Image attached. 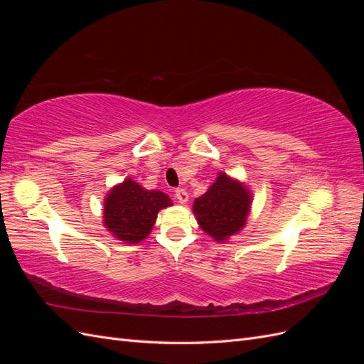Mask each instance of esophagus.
<instances>
[{
  "instance_id": "1",
  "label": "esophagus",
  "mask_w": 364,
  "mask_h": 364,
  "mask_svg": "<svg viewBox=\"0 0 364 364\" xmlns=\"http://www.w3.org/2000/svg\"><path fill=\"white\" fill-rule=\"evenodd\" d=\"M174 196H176V199H178V202L182 203V205H185L186 202H188V193H186L183 188L176 190Z\"/></svg>"
}]
</instances>
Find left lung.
Returning <instances> with one entry per match:
<instances>
[{
    "label": "left lung",
    "mask_w": 364,
    "mask_h": 364,
    "mask_svg": "<svg viewBox=\"0 0 364 364\" xmlns=\"http://www.w3.org/2000/svg\"><path fill=\"white\" fill-rule=\"evenodd\" d=\"M252 193L245 182L220 171L208 191L197 197L193 213L202 230L217 243H225L246 226Z\"/></svg>",
    "instance_id": "obj_1"
}]
</instances>
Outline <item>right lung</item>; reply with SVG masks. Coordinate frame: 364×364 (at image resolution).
Here are the masks:
<instances>
[{"label": "right lung", "mask_w": 364, "mask_h": 364, "mask_svg": "<svg viewBox=\"0 0 364 364\" xmlns=\"http://www.w3.org/2000/svg\"><path fill=\"white\" fill-rule=\"evenodd\" d=\"M171 205L165 193L146 190L134 179L126 178L114 185L105 197L103 225L117 240L138 245L150 235L161 209Z\"/></svg>", "instance_id": "obj_1"}]
</instances>
